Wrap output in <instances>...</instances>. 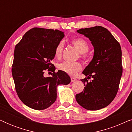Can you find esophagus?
Masks as SVG:
<instances>
[{"instance_id": "34e87169", "label": "esophagus", "mask_w": 132, "mask_h": 132, "mask_svg": "<svg viewBox=\"0 0 132 132\" xmlns=\"http://www.w3.org/2000/svg\"><path fill=\"white\" fill-rule=\"evenodd\" d=\"M76 80H77V79L75 78V77H71V81L72 82H75Z\"/></svg>"}]
</instances>
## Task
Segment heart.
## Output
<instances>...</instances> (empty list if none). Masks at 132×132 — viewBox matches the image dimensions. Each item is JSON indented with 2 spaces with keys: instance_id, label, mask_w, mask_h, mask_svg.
Wrapping results in <instances>:
<instances>
[{
  "instance_id": "obj_1",
  "label": "heart",
  "mask_w": 132,
  "mask_h": 132,
  "mask_svg": "<svg viewBox=\"0 0 132 132\" xmlns=\"http://www.w3.org/2000/svg\"><path fill=\"white\" fill-rule=\"evenodd\" d=\"M72 44L75 46L79 53H80V56L82 58H86V53L89 50V46L88 43L84 39L77 38L71 41ZM63 48H64V43L62 41L59 42L56 47L55 50V56L56 58H60L62 56ZM57 69L65 73L68 75L75 76L77 72L82 70V67L80 63L78 62H63L58 64L57 65Z\"/></svg>"
}]
</instances>
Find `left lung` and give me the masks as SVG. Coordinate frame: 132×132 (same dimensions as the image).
<instances>
[{"instance_id": "obj_1", "label": "left lung", "mask_w": 132, "mask_h": 132, "mask_svg": "<svg viewBox=\"0 0 132 132\" xmlns=\"http://www.w3.org/2000/svg\"><path fill=\"white\" fill-rule=\"evenodd\" d=\"M78 33L91 41L93 58L82 73L84 91L76 95V100L87 110L97 111L112 102L118 92L122 73V52L120 43L107 29L102 26L80 29ZM91 77L93 79L87 80Z\"/></svg>"}]
</instances>
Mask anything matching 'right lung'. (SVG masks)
Returning <instances> with one entry per match:
<instances>
[{
	"mask_svg": "<svg viewBox=\"0 0 132 132\" xmlns=\"http://www.w3.org/2000/svg\"><path fill=\"white\" fill-rule=\"evenodd\" d=\"M58 30L34 28L26 32L15 46L12 75L18 96L28 107L43 110L54 103L57 86L68 85L71 79L51 63L55 50L64 37ZM46 70L52 71L51 77H44Z\"/></svg>",
	"mask_w": 132,
	"mask_h": 132,
	"instance_id": "right-lung-1",
	"label": "right lung"
}]
</instances>
